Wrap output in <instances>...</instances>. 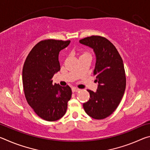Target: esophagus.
I'll list each match as a JSON object with an SVG mask.
<instances>
[{"label":"esophagus","mask_w":150,"mask_h":150,"mask_svg":"<svg viewBox=\"0 0 150 150\" xmlns=\"http://www.w3.org/2000/svg\"><path fill=\"white\" fill-rule=\"evenodd\" d=\"M80 91V89L79 88H75V87H73V88H72V91H73V93H75V92H79V91Z\"/></svg>","instance_id":"1"}]
</instances>
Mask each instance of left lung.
Listing matches in <instances>:
<instances>
[{
	"label": "left lung",
	"instance_id": "1",
	"mask_svg": "<svg viewBox=\"0 0 150 150\" xmlns=\"http://www.w3.org/2000/svg\"><path fill=\"white\" fill-rule=\"evenodd\" d=\"M79 42L92 47L95 53L93 74L98 83L96 92L87 90L90 98L83 104V108L91 117L101 120L115 112L124 94L126 78L123 61L115 45L105 37L91 35Z\"/></svg>",
	"mask_w": 150,
	"mask_h": 150
}]
</instances>
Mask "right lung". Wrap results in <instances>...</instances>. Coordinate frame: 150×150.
<instances>
[{
	"instance_id": "add662e5",
	"label": "right lung",
	"mask_w": 150,
	"mask_h": 150,
	"mask_svg": "<svg viewBox=\"0 0 150 150\" xmlns=\"http://www.w3.org/2000/svg\"><path fill=\"white\" fill-rule=\"evenodd\" d=\"M70 40H42L30 51L22 69L25 97L36 115L46 121L59 120L65 115L71 98L69 86L53 84L52 77L60 70L59 52Z\"/></svg>"
}]
</instances>
